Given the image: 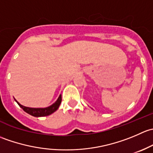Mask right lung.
Returning a JSON list of instances; mask_svg holds the SVG:
<instances>
[{
  "instance_id": "right-lung-1",
  "label": "right lung",
  "mask_w": 153,
  "mask_h": 153,
  "mask_svg": "<svg viewBox=\"0 0 153 153\" xmlns=\"http://www.w3.org/2000/svg\"><path fill=\"white\" fill-rule=\"evenodd\" d=\"M18 104L26 112L29 114V115H32V116L35 117H44V116H47V115H51L52 113H53L54 112L57 110L59 107L60 104L61 103V95H60V96L58 97V100L54 103L52 105L47 108H30V107H27V106H24L21 104H20L18 101L15 100Z\"/></svg>"
}]
</instances>
